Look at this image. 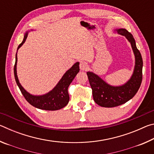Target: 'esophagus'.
I'll return each mask as SVG.
<instances>
[{"label": "esophagus", "mask_w": 154, "mask_h": 154, "mask_svg": "<svg viewBox=\"0 0 154 154\" xmlns=\"http://www.w3.org/2000/svg\"><path fill=\"white\" fill-rule=\"evenodd\" d=\"M79 67H80V69L82 70V71H85V70H86L88 69V65L86 62H81L79 64Z\"/></svg>", "instance_id": "esophagus-1"}]
</instances>
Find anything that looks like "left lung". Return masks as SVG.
Returning <instances> with one entry per match:
<instances>
[{
  "instance_id": "left-lung-1",
  "label": "left lung",
  "mask_w": 154,
  "mask_h": 154,
  "mask_svg": "<svg viewBox=\"0 0 154 154\" xmlns=\"http://www.w3.org/2000/svg\"><path fill=\"white\" fill-rule=\"evenodd\" d=\"M116 31L119 35L126 36L131 44L135 57V66L130 79L119 86L109 85L94 72H87L94 100L97 105L103 107H114L128 102L136 94L142 82L143 59L133 36L124 28L116 29Z\"/></svg>"
}]
</instances>
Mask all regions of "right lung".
<instances>
[{
	"instance_id": "right-lung-1",
	"label": "right lung",
	"mask_w": 154,
	"mask_h": 154,
	"mask_svg": "<svg viewBox=\"0 0 154 154\" xmlns=\"http://www.w3.org/2000/svg\"><path fill=\"white\" fill-rule=\"evenodd\" d=\"M27 36L28 32H26L24 35V39L18 46L17 50L24 43ZM17 57L16 53L15 63L14 65V76L15 82H16L17 85L19 87L23 96H24L25 99L31 105L36 108L43 109V110L56 111L64 107L69 103V95L68 93V88L79 71V62H76L71 69L65 72L61 79L50 92L43 95L35 96L28 93L20 84L17 75Z\"/></svg>"
}]
</instances>
